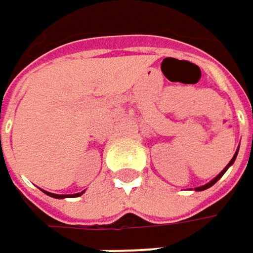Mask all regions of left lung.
<instances>
[{
	"label": "left lung",
	"mask_w": 253,
	"mask_h": 253,
	"mask_svg": "<svg viewBox=\"0 0 253 253\" xmlns=\"http://www.w3.org/2000/svg\"><path fill=\"white\" fill-rule=\"evenodd\" d=\"M238 152H239V149L236 150V153H235V156L232 158V161H230V162H229V164L226 165V168H224V169H223L221 172L218 173V175H217V176H216V178H213V179H211V181H210L209 184H206V185H201V187H197V188H195V191H203V190H207V188H210L211 185H214V184L217 182L218 179H220V178L223 176V173H224V172H226V171H227V169H229V167H230V165H232V164L235 162V159H236V156H238Z\"/></svg>",
	"instance_id": "1"
}]
</instances>
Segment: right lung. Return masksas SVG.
<instances>
[{
	"label": "right lung",
	"instance_id": "obj_1",
	"mask_svg": "<svg viewBox=\"0 0 253 253\" xmlns=\"http://www.w3.org/2000/svg\"><path fill=\"white\" fill-rule=\"evenodd\" d=\"M47 195H50V197H53V198H65V197H80L81 194H84V191L82 193H77V194H71V195H66V194H53V193H47V191H44Z\"/></svg>",
	"mask_w": 253,
	"mask_h": 253
}]
</instances>
